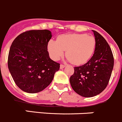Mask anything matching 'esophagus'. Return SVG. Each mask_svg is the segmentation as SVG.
Masks as SVG:
<instances>
[{"label":"esophagus","instance_id":"obj_1","mask_svg":"<svg viewBox=\"0 0 122 122\" xmlns=\"http://www.w3.org/2000/svg\"><path fill=\"white\" fill-rule=\"evenodd\" d=\"M64 67H65V65H63V64H61V65H60V69H64Z\"/></svg>","mask_w":122,"mask_h":122}]
</instances>
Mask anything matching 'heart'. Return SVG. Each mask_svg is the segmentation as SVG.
Returning <instances> with one entry per match:
<instances>
[{
    "label": "heart",
    "instance_id": "obj_1",
    "mask_svg": "<svg viewBox=\"0 0 122 122\" xmlns=\"http://www.w3.org/2000/svg\"><path fill=\"white\" fill-rule=\"evenodd\" d=\"M95 46V39L92 35L67 34L58 36L56 41H49L47 51L52 60L58 61L64 55L65 50L68 61L75 65H81L93 55Z\"/></svg>",
    "mask_w": 122,
    "mask_h": 122
}]
</instances>
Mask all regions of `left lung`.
<instances>
[{"mask_svg": "<svg viewBox=\"0 0 122 122\" xmlns=\"http://www.w3.org/2000/svg\"><path fill=\"white\" fill-rule=\"evenodd\" d=\"M96 46L89 61L81 66L75 67L70 78L73 91L84 97H92L100 94L109 83L113 67L114 57L105 38L92 30Z\"/></svg>", "mask_w": 122, "mask_h": 122, "instance_id": "obj_1", "label": "left lung"}]
</instances>
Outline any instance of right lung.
Wrapping results in <instances>:
<instances>
[{"instance_id":"1","label":"right lung","mask_w":122,"mask_h":122,"mask_svg":"<svg viewBox=\"0 0 122 122\" xmlns=\"http://www.w3.org/2000/svg\"><path fill=\"white\" fill-rule=\"evenodd\" d=\"M51 36L48 30H30L13 41L8 67L14 81L22 91L30 94L43 91L59 71L60 64L50 58L47 51Z\"/></svg>"}]
</instances>
